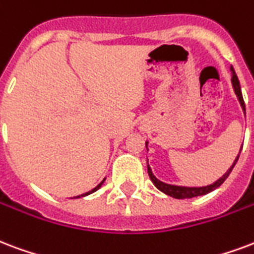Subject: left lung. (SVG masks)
I'll return each mask as SVG.
<instances>
[{
  "label": "left lung",
  "instance_id": "8db88e82",
  "mask_svg": "<svg viewBox=\"0 0 254 254\" xmlns=\"http://www.w3.org/2000/svg\"><path fill=\"white\" fill-rule=\"evenodd\" d=\"M230 70H232V84H233V88H235L236 96H237V98H239L240 104H241L244 112H245V102H244L243 93H241L240 81L239 78H237V75H236V71L235 69H233V66H230ZM146 144H148V142H146ZM241 149H243V146H241ZM240 152H241V150H240ZM239 157H240V154L237 156L235 162H233V165L230 166L229 169H228V172L222 176L221 179H218L216 183L210 184V185H206V187H200V188L176 187V185H169V184L162 183V181H160V180H157L154 176H153L152 170H150L149 165H148V174H149V177H150V180L153 181V184L156 185V188L160 189L162 193H165V194H168V196L170 197H174V198H179V200H183V198H191V197L204 196V194H208V193H210V191L214 190V189H217V188L220 187V185H221L226 179H228V176H229L232 169H233V166L236 165V162H237Z\"/></svg>",
  "mask_w": 254,
  "mask_h": 254
}]
</instances>
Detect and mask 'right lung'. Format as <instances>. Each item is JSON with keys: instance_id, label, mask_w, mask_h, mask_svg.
Listing matches in <instances>:
<instances>
[{"instance_id": "1", "label": "right lung", "mask_w": 254, "mask_h": 254, "mask_svg": "<svg viewBox=\"0 0 254 254\" xmlns=\"http://www.w3.org/2000/svg\"><path fill=\"white\" fill-rule=\"evenodd\" d=\"M104 181H105V180H104ZM104 181H102V183H100V184H98V185H97V187L94 188V189H92V190H90V191H88V193H85V194H81V196H88V194H90V193H93V191H96L97 189H98V188L101 187L102 184H104ZM77 197H80V196H77Z\"/></svg>"}]
</instances>
